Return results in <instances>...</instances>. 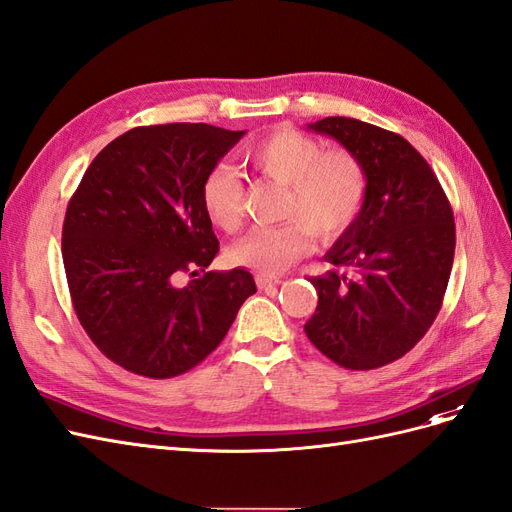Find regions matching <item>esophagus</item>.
Masks as SVG:
<instances>
[{
  "instance_id": "34e87169",
  "label": "esophagus",
  "mask_w": 512,
  "mask_h": 512,
  "mask_svg": "<svg viewBox=\"0 0 512 512\" xmlns=\"http://www.w3.org/2000/svg\"><path fill=\"white\" fill-rule=\"evenodd\" d=\"M280 282H282L280 277H275V275H265V273H258L256 275V284H258L260 290H265L269 286H277Z\"/></svg>"
}]
</instances>
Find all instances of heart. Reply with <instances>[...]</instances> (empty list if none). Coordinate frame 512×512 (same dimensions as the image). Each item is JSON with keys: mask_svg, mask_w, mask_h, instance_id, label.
Instances as JSON below:
<instances>
[{"mask_svg": "<svg viewBox=\"0 0 512 512\" xmlns=\"http://www.w3.org/2000/svg\"><path fill=\"white\" fill-rule=\"evenodd\" d=\"M245 160L262 177L286 185L277 226L256 228L230 250L235 265L273 275L288 269L320 239H333L356 220L367 194L363 162L346 149L324 151L303 132L275 130L245 149ZM243 185L235 170L215 164L203 179L200 200L213 226L237 232L243 224Z\"/></svg>", "mask_w": 512, "mask_h": 512, "instance_id": "heart-1", "label": "heart"}]
</instances>
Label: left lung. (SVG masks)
Here are the masks:
<instances>
[{
  "mask_svg": "<svg viewBox=\"0 0 512 512\" xmlns=\"http://www.w3.org/2000/svg\"><path fill=\"white\" fill-rule=\"evenodd\" d=\"M365 166L356 220L309 277L318 307L305 333L346 369H376L410 352L436 320L455 256L451 203L431 166L404 136L350 117L309 123Z\"/></svg>",
  "mask_w": 512,
  "mask_h": 512,
  "instance_id": "obj_1",
  "label": "left lung"
}]
</instances>
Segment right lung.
Returning <instances> with one entry per match:
<instances>
[{
    "mask_svg": "<svg viewBox=\"0 0 512 512\" xmlns=\"http://www.w3.org/2000/svg\"><path fill=\"white\" fill-rule=\"evenodd\" d=\"M243 134L207 123L134 128L98 153L70 198L61 256L76 318L132 374L190 371L256 292L250 271H205L220 241L200 188ZM181 272L195 280L177 287Z\"/></svg>",
    "mask_w": 512,
    "mask_h": 512,
    "instance_id": "right-lung-1",
    "label": "right lung"
}]
</instances>
